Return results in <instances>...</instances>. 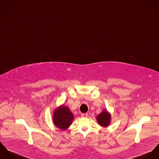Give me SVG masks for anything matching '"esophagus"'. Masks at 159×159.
<instances>
[{"mask_svg": "<svg viewBox=\"0 0 159 159\" xmlns=\"http://www.w3.org/2000/svg\"><path fill=\"white\" fill-rule=\"evenodd\" d=\"M81 116L83 118H87V117H88V114L87 113H82L81 115Z\"/></svg>", "mask_w": 159, "mask_h": 159, "instance_id": "obj_1", "label": "esophagus"}]
</instances>
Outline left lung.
Segmentation results:
<instances>
[{"label": "left lung", "instance_id": "8db88e82", "mask_svg": "<svg viewBox=\"0 0 159 159\" xmlns=\"http://www.w3.org/2000/svg\"><path fill=\"white\" fill-rule=\"evenodd\" d=\"M111 119V114L107 110H103V111L96 117L98 123L103 127H107L110 124Z\"/></svg>", "mask_w": 159, "mask_h": 159}]
</instances>
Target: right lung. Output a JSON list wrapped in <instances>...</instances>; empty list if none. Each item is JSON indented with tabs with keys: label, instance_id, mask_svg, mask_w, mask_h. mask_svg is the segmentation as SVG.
<instances>
[{
	"label": "right lung",
	"instance_id": "1",
	"mask_svg": "<svg viewBox=\"0 0 159 159\" xmlns=\"http://www.w3.org/2000/svg\"><path fill=\"white\" fill-rule=\"evenodd\" d=\"M74 118V115L67 106L61 105L57 107L53 111V124L61 130L67 129L71 125Z\"/></svg>",
	"mask_w": 159,
	"mask_h": 159
}]
</instances>
